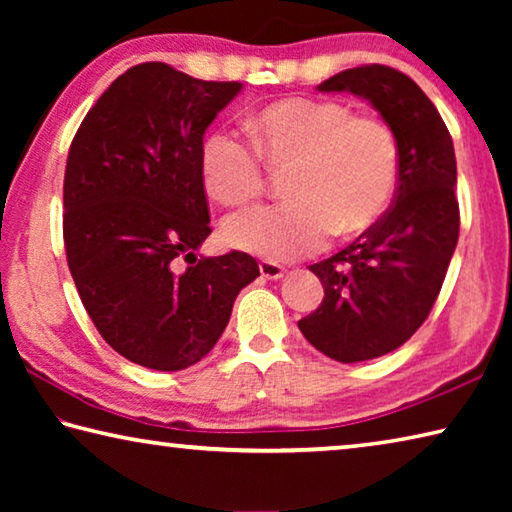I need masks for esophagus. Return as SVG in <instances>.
<instances>
[{
	"label": "esophagus",
	"mask_w": 512,
	"mask_h": 512,
	"mask_svg": "<svg viewBox=\"0 0 512 512\" xmlns=\"http://www.w3.org/2000/svg\"><path fill=\"white\" fill-rule=\"evenodd\" d=\"M259 273H262L264 280H280V277L284 275V268L280 264L264 259V262H259Z\"/></svg>",
	"instance_id": "1"
}]
</instances>
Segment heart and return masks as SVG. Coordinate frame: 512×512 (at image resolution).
<instances>
[{"mask_svg": "<svg viewBox=\"0 0 512 512\" xmlns=\"http://www.w3.org/2000/svg\"><path fill=\"white\" fill-rule=\"evenodd\" d=\"M250 144L228 131L203 144L205 189L223 205L255 201L264 167H291V201L228 216L223 239L273 262H291L368 230L395 194L400 146L386 121L354 115L332 99L293 97L268 103L246 119Z\"/></svg>", "mask_w": 512, "mask_h": 512, "instance_id": "1", "label": "heart"}]
</instances>
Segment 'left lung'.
<instances>
[{
    "mask_svg": "<svg viewBox=\"0 0 512 512\" xmlns=\"http://www.w3.org/2000/svg\"><path fill=\"white\" fill-rule=\"evenodd\" d=\"M318 90L366 99L400 146L393 205L348 248L309 266L325 298L300 332L329 359L357 363L409 341L438 298L461 225L456 155L436 106L393 67L345 69Z\"/></svg>",
    "mask_w": 512,
    "mask_h": 512,
    "instance_id": "1",
    "label": "left lung"
}]
</instances>
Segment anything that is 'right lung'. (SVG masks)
<instances>
[{"instance_id": "obj_1", "label": "right lung", "mask_w": 512, "mask_h": 512, "mask_svg": "<svg viewBox=\"0 0 512 512\" xmlns=\"http://www.w3.org/2000/svg\"><path fill=\"white\" fill-rule=\"evenodd\" d=\"M239 90L164 63L135 65L101 94L69 146V271L103 341L144 368L201 361L259 275L239 250L196 257L212 232L203 135Z\"/></svg>"}]
</instances>
